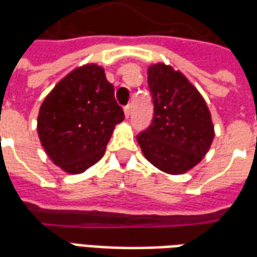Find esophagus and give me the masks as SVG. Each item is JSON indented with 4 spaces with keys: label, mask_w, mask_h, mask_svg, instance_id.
Listing matches in <instances>:
<instances>
[{
    "label": "esophagus",
    "mask_w": 257,
    "mask_h": 257,
    "mask_svg": "<svg viewBox=\"0 0 257 257\" xmlns=\"http://www.w3.org/2000/svg\"><path fill=\"white\" fill-rule=\"evenodd\" d=\"M131 111H132V104H126L123 107V112H125V117L128 118L131 115Z\"/></svg>",
    "instance_id": "34e87169"
}]
</instances>
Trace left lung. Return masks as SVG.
Listing matches in <instances>:
<instances>
[{
    "label": "left lung",
    "mask_w": 257,
    "mask_h": 257,
    "mask_svg": "<svg viewBox=\"0 0 257 257\" xmlns=\"http://www.w3.org/2000/svg\"><path fill=\"white\" fill-rule=\"evenodd\" d=\"M147 82L154 115L136 139L154 167L182 175L195 167L212 145L215 131L209 108L197 88L171 66H150Z\"/></svg>",
    "instance_id": "obj_1"
}]
</instances>
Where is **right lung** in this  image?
I'll use <instances>...</instances> for the list:
<instances>
[{
    "instance_id": "add662e5",
    "label": "right lung",
    "mask_w": 257,
    "mask_h": 257,
    "mask_svg": "<svg viewBox=\"0 0 257 257\" xmlns=\"http://www.w3.org/2000/svg\"><path fill=\"white\" fill-rule=\"evenodd\" d=\"M122 107L104 70L95 63L68 73L42 101L37 131L48 157L67 173H82L100 160Z\"/></svg>"
}]
</instances>
